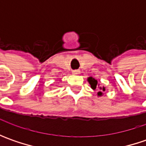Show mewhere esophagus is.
I'll return each instance as SVG.
<instances>
[{"mask_svg": "<svg viewBox=\"0 0 146 146\" xmlns=\"http://www.w3.org/2000/svg\"><path fill=\"white\" fill-rule=\"evenodd\" d=\"M72 73L74 74V75H79L80 74V71L77 70H72Z\"/></svg>", "mask_w": 146, "mask_h": 146, "instance_id": "34e87169", "label": "esophagus"}]
</instances>
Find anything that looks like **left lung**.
<instances>
[{
    "label": "left lung",
    "instance_id": "8db88e82",
    "mask_svg": "<svg viewBox=\"0 0 146 146\" xmlns=\"http://www.w3.org/2000/svg\"><path fill=\"white\" fill-rule=\"evenodd\" d=\"M88 82L89 83V84H90V86L91 88H93V90H96V89H98V96L99 97H101V96H102V94H103V91L106 90V88L105 87H100L99 86V84H98V80H95L94 78H93L92 76H90V77H88L87 79Z\"/></svg>",
    "mask_w": 146,
    "mask_h": 146
}]
</instances>
